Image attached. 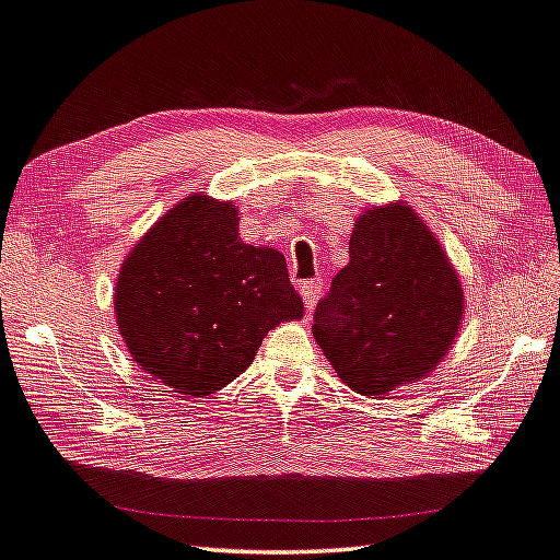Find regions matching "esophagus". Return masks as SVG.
Listing matches in <instances>:
<instances>
[{"mask_svg": "<svg viewBox=\"0 0 560 560\" xmlns=\"http://www.w3.org/2000/svg\"><path fill=\"white\" fill-rule=\"evenodd\" d=\"M320 291H323V283L320 279H308L301 283V295H303V303H305V311H315L317 299H320Z\"/></svg>", "mask_w": 560, "mask_h": 560, "instance_id": "esophagus-1", "label": "esophagus"}]
</instances>
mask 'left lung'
I'll list each match as a JSON object with an SVG mask.
<instances>
[{
	"label": "left lung",
	"instance_id": "8db88e82",
	"mask_svg": "<svg viewBox=\"0 0 560 560\" xmlns=\"http://www.w3.org/2000/svg\"><path fill=\"white\" fill-rule=\"evenodd\" d=\"M464 291L442 245L408 206L357 218L349 265L313 315V335L337 376L383 396L440 364L462 327Z\"/></svg>",
	"mask_w": 560,
	"mask_h": 560
}]
</instances>
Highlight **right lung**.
I'll return each instance as SVG.
<instances>
[{"label":"right lung","mask_w":560,"mask_h":560,"mask_svg":"<svg viewBox=\"0 0 560 560\" xmlns=\"http://www.w3.org/2000/svg\"><path fill=\"white\" fill-rule=\"evenodd\" d=\"M237 235L233 203L189 196L120 267L116 320L128 352L182 396L225 388L269 330L303 317L281 252Z\"/></svg>","instance_id":"1"}]
</instances>
